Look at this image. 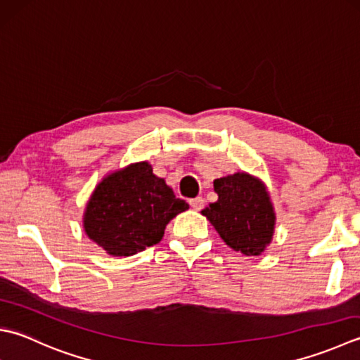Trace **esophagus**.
<instances>
[{"instance_id":"obj_1","label":"esophagus","mask_w":360,"mask_h":360,"mask_svg":"<svg viewBox=\"0 0 360 360\" xmlns=\"http://www.w3.org/2000/svg\"><path fill=\"white\" fill-rule=\"evenodd\" d=\"M188 202H190V206H192L195 210H201L202 207H204V198L202 196H196V198H192V200H188Z\"/></svg>"}]
</instances>
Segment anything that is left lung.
<instances>
[{
	"label": "left lung",
	"instance_id": "left-lung-1",
	"mask_svg": "<svg viewBox=\"0 0 360 360\" xmlns=\"http://www.w3.org/2000/svg\"><path fill=\"white\" fill-rule=\"evenodd\" d=\"M218 201L209 204L202 215L232 250L245 256H259L270 243L274 212L265 187L246 173L215 179Z\"/></svg>",
	"mask_w": 360,
	"mask_h": 360
}]
</instances>
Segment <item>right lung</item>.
Here are the masks:
<instances>
[{
  "mask_svg": "<svg viewBox=\"0 0 360 360\" xmlns=\"http://www.w3.org/2000/svg\"><path fill=\"white\" fill-rule=\"evenodd\" d=\"M188 209L146 162L112 173L84 215L87 236L112 256H132L160 242L168 221Z\"/></svg>",
  "mask_w": 360,
  "mask_h": 360,
  "instance_id": "right-lung-1",
  "label": "right lung"
}]
</instances>
